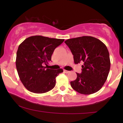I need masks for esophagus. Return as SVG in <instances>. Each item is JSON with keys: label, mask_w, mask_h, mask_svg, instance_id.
<instances>
[{"label": "esophagus", "mask_w": 123, "mask_h": 123, "mask_svg": "<svg viewBox=\"0 0 123 123\" xmlns=\"http://www.w3.org/2000/svg\"><path fill=\"white\" fill-rule=\"evenodd\" d=\"M63 72L66 73H68L69 72V71H68V70H65V69L63 70Z\"/></svg>", "instance_id": "1"}]
</instances>
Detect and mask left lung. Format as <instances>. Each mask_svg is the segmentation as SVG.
Returning a JSON list of instances; mask_svg holds the SVG:
<instances>
[{
  "instance_id": "1",
  "label": "left lung",
  "mask_w": 123,
  "mask_h": 123,
  "mask_svg": "<svg viewBox=\"0 0 123 123\" xmlns=\"http://www.w3.org/2000/svg\"><path fill=\"white\" fill-rule=\"evenodd\" d=\"M65 43L73 55L74 63H83L81 73L70 81L73 90L81 94L97 92L106 81L111 68L109 53L106 45L92 36H81Z\"/></svg>"
}]
</instances>
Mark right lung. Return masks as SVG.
<instances>
[{
    "label": "right lung",
    "mask_w": 123,
    "mask_h": 123,
    "mask_svg": "<svg viewBox=\"0 0 123 123\" xmlns=\"http://www.w3.org/2000/svg\"><path fill=\"white\" fill-rule=\"evenodd\" d=\"M64 39L33 36L26 38L18 47L15 63L20 80L29 91L36 94L47 92L55 86L56 77L62 69H46L56 47Z\"/></svg>",
    "instance_id": "right-lung-1"
}]
</instances>
